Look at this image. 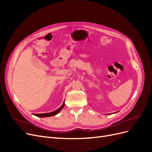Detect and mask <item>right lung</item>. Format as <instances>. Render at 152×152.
<instances>
[{"instance_id":"1","label":"right lung","mask_w":152,"mask_h":152,"mask_svg":"<svg viewBox=\"0 0 152 152\" xmlns=\"http://www.w3.org/2000/svg\"><path fill=\"white\" fill-rule=\"evenodd\" d=\"M64 106H65V102L63 103V104L61 105V107L60 108H59L58 110H55V111L50 112V113H41V114H34V115L39 117H51V116H54L55 115L58 114L61 110L63 108Z\"/></svg>"}]
</instances>
